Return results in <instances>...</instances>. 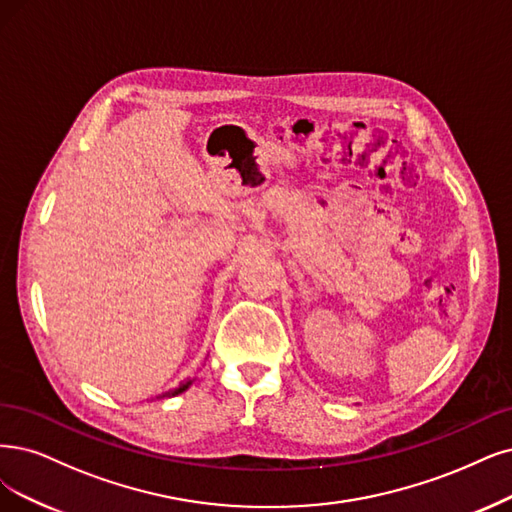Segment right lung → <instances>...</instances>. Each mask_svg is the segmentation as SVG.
<instances>
[{
	"instance_id": "add662e5",
	"label": "right lung",
	"mask_w": 512,
	"mask_h": 512,
	"mask_svg": "<svg viewBox=\"0 0 512 512\" xmlns=\"http://www.w3.org/2000/svg\"><path fill=\"white\" fill-rule=\"evenodd\" d=\"M187 386H189V382H185V384H181V386H179V388H177V390H175V392H173V394H179V392H183V390H185V388H187Z\"/></svg>"
}]
</instances>
